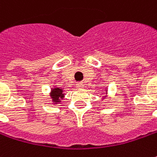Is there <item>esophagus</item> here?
Returning a JSON list of instances; mask_svg holds the SVG:
<instances>
[{"label": "esophagus", "mask_w": 157, "mask_h": 157, "mask_svg": "<svg viewBox=\"0 0 157 157\" xmlns=\"http://www.w3.org/2000/svg\"><path fill=\"white\" fill-rule=\"evenodd\" d=\"M76 87L78 88V89H82V88H83V84H82V82H79L76 84Z\"/></svg>", "instance_id": "obj_1"}]
</instances>
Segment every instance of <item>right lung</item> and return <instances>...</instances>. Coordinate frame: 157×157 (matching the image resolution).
Listing matches in <instances>:
<instances>
[{"mask_svg":"<svg viewBox=\"0 0 157 157\" xmlns=\"http://www.w3.org/2000/svg\"><path fill=\"white\" fill-rule=\"evenodd\" d=\"M51 98L52 99V102L54 103H59L60 102L59 100L64 98V94L62 92V90L59 88H54L52 90Z\"/></svg>","mask_w":157,"mask_h":157,"instance_id":"right-lung-1","label":"right lung"}]
</instances>
